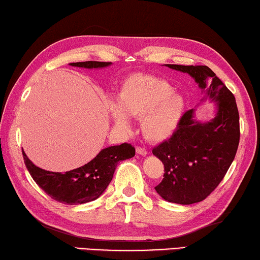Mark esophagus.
Segmentation results:
<instances>
[{
	"instance_id": "esophagus-1",
	"label": "esophagus",
	"mask_w": 260,
	"mask_h": 260,
	"mask_svg": "<svg viewBox=\"0 0 260 260\" xmlns=\"http://www.w3.org/2000/svg\"><path fill=\"white\" fill-rule=\"evenodd\" d=\"M136 152H137L138 154H140V155H147V154H148L147 149L144 148V147H137V149H136Z\"/></svg>"
}]
</instances>
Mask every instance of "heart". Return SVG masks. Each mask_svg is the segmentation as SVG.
Segmentation results:
<instances>
[{"instance_id": "heart-1", "label": "heart", "mask_w": 260, "mask_h": 260, "mask_svg": "<svg viewBox=\"0 0 260 260\" xmlns=\"http://www.w3.org/2000/svg\"><path fill=\"white\" fill-rule=\"evenodd\" d=\"M186 108L184 95L172 91L166 80L151 75H134L122 84L118 105H109L115 124L126 129V115L142 120L145 138L153 143L169 139L178 127Z\"/></svg>"}]
</instances>
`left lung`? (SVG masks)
Here are the masks:
<instances>
[{"instance_id": "8db88e82", "label": "left lung", "mask_w": 260, "mask_h": 260, "mask_svg": "<svg viewBox=\"0 0 260 260\" xmlns=\"http://www.w3.org/2000/svg\"><path fill=\"white\" fill-rule=\"evenodd\" d=\"M187 73L206 98L216 102L211 121L194 118V109L185 112L175 134L153 148L165 165V175L155 190L168 202L193 204L209 197L224 178L240 142V117L235 97L208 66L166 65Z\"/></svg>"}]
</instances>
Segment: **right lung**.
Wrapping results in <instances>:
<instances>
[{
    "label": "right lung",
    "mask_w": 260,
    "mask_h": 260,
    "mask_svg": "<svg viewBox=\"0 0 260 260\" xmlns=\"http://www.w3.org/2000/svg\"><path fill=\"white\" fill-rule=\"evenodd\" d=\"M111 63L82 61L71 62L70 65L83 68H103ZM135 147L127 143L104 148L89 163L77 169L66 171L65 174L41 169L27 157L24 151L22 156L31 178L50 198L60 203L74 206L98 199L111 183L117 163L135 156Z\"/></svg>",
    "instance_id": "add662e5"
}]
</instances>
